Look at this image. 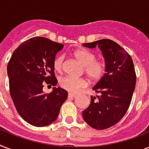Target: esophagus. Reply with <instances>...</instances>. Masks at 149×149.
Listing matches in <instances>:
<instances>
[{"label":"esophagus","instance_id":"34e87169","mask_svg":"<svg viewBox=\"0 0 149 149\" xmlns=\"http://www.w3.org/2000/svg\"><path fill=\"white\" fill-rule=\"evenodd\" d=\"M77 97V94H74V93H69L68 94V98L69 99H72V98H75Z\"/></svg>","mask_w":149,"mask_h":149}]
</instances>
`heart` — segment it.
I'll list each match as a JSON object with an SVG mask.
<instances>
[{
    "label": "heart",
    "mask_w": 149,
    "mask_h": 149,
    "mask_svg": "<svg viewBox=\"0 0 149 149\" xmlns=\"http://www.w3.org/2000/svg\"><path fill=\"white\" fill-rule=\"evenodd\" d=\"M76 59L84 66L86 77L91 81L96 82L101 79L105 72L104 62L97 59V56L89 50L81 49L74 52ZM64 57L62 55L57 56L53 60V67L56 72H61L63 69ZM59 85L65 91L70 93H77L86 85V80L83 78H77L71 76H65L59 79Z\"/></svg>",
    "instance_id": "1"
}]
</instances>
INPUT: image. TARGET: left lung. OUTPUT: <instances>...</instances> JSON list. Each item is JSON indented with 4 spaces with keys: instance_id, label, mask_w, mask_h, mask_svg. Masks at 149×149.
Wrapping results in <instances>:
<instances>
[{
    "instance_id": "left-lung-1",
    "label": "left lung",
    "mask_w": 149,
    "mask_h": 149,
    "mask_svg": "<svg viewBox=\"0 0 149 149\" xmlns=\"http://www.w3.org/2000/svg\"><path fill=\"white\" fill-rule=\"evenodd\" d=\"M83 45L91 49L98 46L105 61V73L93 87L98 95L91 96L83 118L93 128L107 129L119 122L129 107L136 84L134 63L129 54L111 39Z\"/></svg>"
}]
</instances>
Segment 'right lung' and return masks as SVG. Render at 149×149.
I'll return each instance as SVG.
<instances>
[{"label": "right lung", "instance_id": "add662e5", "mask_svg": "<svg viewBox=\"0 0 149 149\" xmlns=\"http://www.w3.org/2000/svg\"><path fill=\"white\" fill-rule=\"evenodd\" d=\"M63 45L45 37H34L14 51L8 64L10 94L17 113L36 127L51 125L58 118L67 91L53 87L43 92V84L55 86L53 60Z\"/></svg>", "mask_w": 149, "mask_h": 149}]
</instances>
